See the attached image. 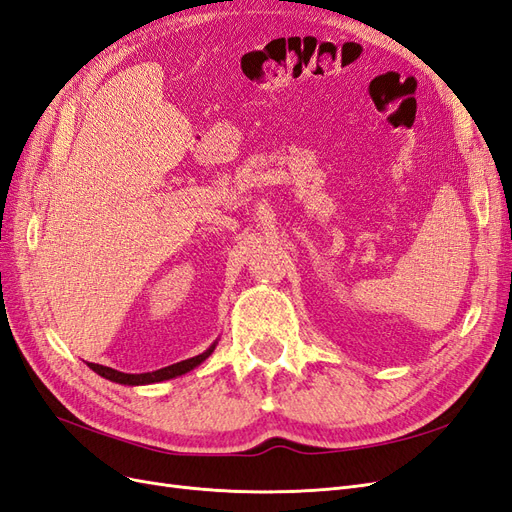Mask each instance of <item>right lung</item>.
Segmentation results:
<instances>
[{
    "label": "right lung",
    "mask_w": 512,
    "mask_h": 512,
    "mask_svg": "<svg viewBox=\"0 0 512 512\" xmlns=\"http://www.w3.org/2000/svg\"><path fill=\"white\" fill-rule=\"evenodd\" d=\"M213 350H215V344H211L203 354L192 356V359H188V361L168 365V367H162V369H156V371H147V374H123V371H117L113 367H104V365H98V363H87V365H89V369H94L98 376H102L106 380L117 382V384L138 386V384H153V382H162V380H170V378H177V376L188 374V371H192L194 367H198L205 359H209V354Z\"/></svg>",
    "instance_id": "1"
}]
</instances>
